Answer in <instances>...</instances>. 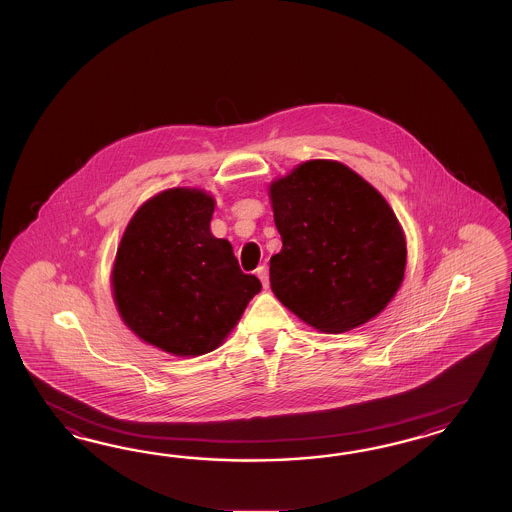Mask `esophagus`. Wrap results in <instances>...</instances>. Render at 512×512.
<instances>
[{"mask_svg": "<svg viewBox=\"0 0 512 512\" xmlns=\"http://www.w3.org/2000/svg\"><path fill=\"white\" fill-rule=\"evenodd\" d=\"M257 276H259L264 289H266V287H268V270H266V266H259V268H257Z\"/></svg>", "mask_w": 512, "mask_h": 512, "instance_id": "1", "label": "esophagus"}]
</instances>
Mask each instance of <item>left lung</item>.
I'll use <instances>...</instances> for the list:
<instances>
[{
    "instance_id": "obj_1",
    "label": "left lung",
    "mask_w": 512,
    "mask_h": 512,
    "mask_svg": "<svg viewBox=\"0 0 512 512\" xmlns=\"http://www.w3.org/2000/svg\"><path fill=\"white\" fill-rule=\"evenodd\" d=\"M281 251L270 287L304 323L341 334L387 308L405 272V236L383 195L338 161L313 159L270 186Z\"/></svg>"
}]
</instances>
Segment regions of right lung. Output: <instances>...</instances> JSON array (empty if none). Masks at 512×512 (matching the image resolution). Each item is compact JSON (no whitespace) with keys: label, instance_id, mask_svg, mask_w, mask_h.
<instances>
[{"label":"right lung","instance_id":"right-lung-1","mask_svg":"<svg viewBox=\"0 0 512 512\" xmlns=\"http://www.w3.org/2000/svg\"><path fill=\"white\" fill-rule=\"evenodd\" d=\"M216 201L174 187L131 217L112 268L118 311L140 340L199 357L229 336L261 281L244 274L233 246L210 233Z\"/></svg>","mask_w":512,"mask_h":512}]
</instances>
